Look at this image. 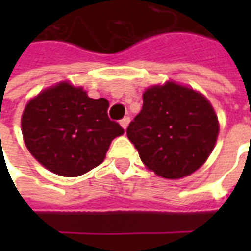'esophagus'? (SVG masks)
I'll list each match as a JSON object with an SVG mask.
<instances>
[{"mask_svg":"<svg viewBox=\"0 0 251 251\" xmlns=\"http://www.w3.org/2000/svg\"><path fill=\"white\" fill-rule=\"evenodd\" d=\"M129 122H130V118H129V117H125L124 120H121L120 124H121V126H122V127H124V129L126 130V127L129 126Z\"/></svg>","mask_w":251,"mask_h":251,"instance_id":"esophagus-1","label":"esophagus"}]
</instances>
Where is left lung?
I'll return each mask as SVG.
<instances>
[{
	"label": "left lung",
	"instance_id": "left-lung-1",
	"mask_svg": "<svg viewBox=\"0 0 251 251\" xmlns=\"http://www.w3.org/2000/svg\"><path fill=\"white\" fill-rule=\"evenodd\" d=\"M142 99V110L126 130L142 163L164 179L194 174L208 158L219 133L210 102L174 82L149 87Z\"/></svg>",
	"mask_w": 251,
	"mask_h": 251
}]
</instances>
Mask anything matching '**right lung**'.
<instances>
[{"label":"right lung","mask_w":251,"mask_h":251,"mask_svg":"<svg viewBox=\"0 0 251 251\" xmlns=\"http://www.w3.org/2000/svg\"><path fill=\"white\" fill-rule=\"evenodd\" d=\"M107 99L90 98L82 87L62 82L30 99L21 130L30 154L51 172L76 177L98 167L120 124L110 121Z\"/></svg>","instance_id":"obj_1"}]
</instances>
